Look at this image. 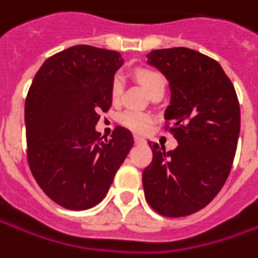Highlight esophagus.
<instances>
[{
    "instance_id": "obj_1",
    "label": "esophagus",
    "mask_w": 258,
    "mask_h": 258,
    "mask_svg": "<svg viewBox=\"0 0 258 258\" xmlns=\"http://www.w3.org/2000/svg\"><path fill=\"white\" fill-rule=\"evenodd\" d=\"M134 141H136V144L145 143V140H144V138H141V137H138V136L134 137Z\"/></svg>"
}]
</instances>
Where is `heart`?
<instances>
[{"instance_id":"1","label":"heart","mask_w":258,"mask_h":258,"mask_svg":"<svg viewBox=\"0 0 258 258\" xmlns=\"http://www.w3.org/2000/svg\"><path fill=\"white\" fill-rule=\"evenodd\" d=\"M137 80L144 86V89L150 94H155L158 92L165 90V79L164 76L151 69H138L136 72ZM122 92H124V78L121 75H115L111 85H110V97L113 103H118L121 100ZM118 122L122 127L131 130L134 133H145L151 127L152 117L148 113L136 111V110H125L118 115Z\"/></svg>"}]
</instances>
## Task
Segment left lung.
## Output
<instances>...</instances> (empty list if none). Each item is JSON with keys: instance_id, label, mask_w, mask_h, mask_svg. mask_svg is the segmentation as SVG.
<instances>
[{"instance_id": "obj_1", "label": "left lung", "mask_w": 258, "mask_h": 258, "mask_svg": "<svg viewBox=\"0 0 258 258\" xmlns=\"http://www.w3.org/2000/svg\"><path fill=\"white\" fill-rule=\"evenodd\" d=\"M147 57L169 82L165 130L178 147L165 152V147L150 144L144 194L159 215L189 216L212 202L230 173L240 133L239 100L222 66L201 52L157 49Z\"/></svg>"}]
</instances>
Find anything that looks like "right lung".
I'll use <instances>...</instances> for the list:
<instances>
[{
    "label": "right lung",
    "mask_w": 258,
    "mask_h": 258,
    "mask_svg": "<svg viewBox=\"0 0 258 258\" xmlns=\"http://www.w3.org/2000/svg\"><path fill=\"white\" fill-rule=\"evenodd\" d=\"M121 64L115 50L76 45L48 57L28 90V164L42 190L64 209L101 202L134 145L124 127L117 125L111 140L94 128L111 107L110 85Z\"/></svg>",
    "instance_id": "add662e5"
}]
</instances>
